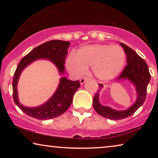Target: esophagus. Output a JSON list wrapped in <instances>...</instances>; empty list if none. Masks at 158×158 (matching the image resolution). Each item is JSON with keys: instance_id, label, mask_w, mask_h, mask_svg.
<instances>
[{"instance_id": "obj_1", "label": "esophagus", "mask_w": 158, "mask_h": 158, "mask_svg": "<svg viewBox=\"0 0 158 158\" xmlns=\"http://www.w3.org/2000/svg\"><path fill=\"white\" fill-rule=\"evenodd\" d=\"M88 79V77H83V78H81V81H80V83H81V85H83V84L85 83V81L86 80Z\"/></svg>"}]
</instances>
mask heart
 Listing matches in <instances>:
<instances>
[{
    "instance_id": "b5f03b06",
    "label": "heart",
    "mask_w": 158,
    "mask_h": 158,
    "mask_svg": "<svg viewBox=\"0 0 158 158\" xmlns=\"http://www.w3.org/2000/svg\"><path fill=\"white\" fill-rule=\"evenodd\" d=\"M126 55L122 47L110 44H93L81 47L77 55L70 54L66 61L70 73L81 76L92 66L97 78L110 81L116 77L124 68Z\"/></svg>"
}]
</instances>
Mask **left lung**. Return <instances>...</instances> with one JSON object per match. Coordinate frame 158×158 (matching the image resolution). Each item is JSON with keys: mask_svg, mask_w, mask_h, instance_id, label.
Listing matches in <instances>:
<instances>
[{"mask_svg": "<svg viewBox=\"0 0 158 158\" xmlns=\"http://www.w3.org/2000/svg\"><path fill=\"white\" fill-rule=\"evenodd\" d=\"M124 49L127 55V66L118 77V81L128 80L135 86L137 97L135 103L124 111H116L109 106H102L99 102V92L103 87V84H99V89L95 95L93 105L99 115L113 120H119L127 118L133 114L143 104L146 98L148 85L150 81V74L148 66L145 61L137 52L126 44L120 43Z\"/></svg>", "mask_w": 158, "mask_h": 158, "instance_id": "left-lung-1", "label": "left lung"}]
</instances>
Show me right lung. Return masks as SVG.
Wrapping results in <instances>:
<instances>
[{
    "instance_id": "1",
    "label": "right lung",
    "mask_w": 158,
    "mask_h": 158,
    "mask_svg": "<svg viewBox=\"0 0 158 158\" xmlns=\"http://www.w3.org/2000/svg\"><path fill=\"white\" fill-rule=\"evenodd\" d=\"M70 42L62 40H51L35 47L19 62L13 79V98L17 106L23 113L36 119L47 120L57 117L64 113L71 105L75 91L80 88L79 81H73L63 77L57 90L46 103L40 106L31 108L21 105L19 101L17 84L21 72L26 67L40 59H47L52 62L57 67L60 75L64 72V60Z\"/></svg>"
}]
</instances>
